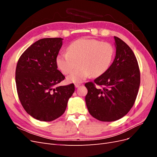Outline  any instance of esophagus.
Here are the masks:
<instances>
[{"label": "esophagus", "instance_id": "obj_1", "mask_svg": "<svg viewBox=\"0 0 157 157\" xmlns=\"http://www.w3.org/2000/svg\"><path fill=\"white\" fill-rule=\"evenodd\" d=\"M80 84H78V83H75V86L76 87V88H78V87H79L80 86Z\"/></svg>", "mask_w": 157, "mask_h": 157}]
</instances>
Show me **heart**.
Segmentation results:
<instances>
[{
    "label": "heart",
    "mask_w": 157,
    "mask_h": 157,
    "mask_svg": "<svg viewBox=\"0 0 157 157\" xmlns=\"http://www.w3.org/2000/svg\"><path fill=\"white\" fill-rule=\"evenodd\" d=\"M115 57V48L109 42L96 39H80L71 43L67 52L59 53L56 65L61 73L67 75L69 82H81L90 76L99 77L111 67Z\"/></svg>",
    "instance_id": "heart-1"
}]
</instances>
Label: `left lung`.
Here are the masks:
<instances>
[{
    "mask_svg": "<svg viewBox=\"0 0 157 157\" xmlns=\"http://www.w3.org/2000/svg\"><path fill=\"white\" fill-rule=\"evenodd\" d=\"M115 40L116 56L106 73L94 81L85 84L88 110L93 117L103 122L120 119L134 105L140 84V72L132 49L119 38ZM96 85L101 88H96Z\"/></svg>",
    "mask_w": 157,
    "mask_h": 157,
    "instance_id": "left-lung-1",
    "label": "left lung"
}]
</instances>
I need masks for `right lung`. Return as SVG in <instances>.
Wrapping results in <instances>:
<instances>
[{
  "mask_svg": "<svg viewBox=\"0 0 157 157\" xmlns=\"http://www.w3.org/2000/svg\"><path fill=\"white\" fill-rule=\"evenodd\" d=\"M61 38H45L31 45L20 56L16 69L19 99L25 111L40 121L50 122L64 113L75 86H56L65 79L57 69Z\"/></svg>",
  "mask_w": 157,
  "mask_h": 157,
  "instance_id": "add662e5",
  "label": "right lung"
}]
</instances>
